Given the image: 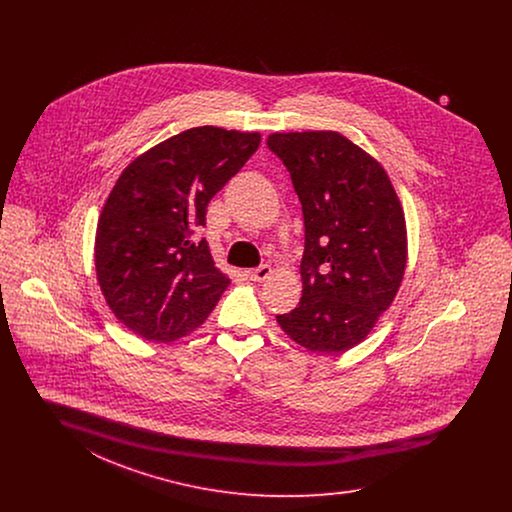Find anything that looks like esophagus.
Here are the masks:
<instances>
[{"label":"esophagus","instance_id":"34e87169","mask_svg":"<svg viewBox=\"0 0 512 512\" xmlns=\"http://www.w3.org/2000/svg\"><path fill=\"white\" fill-rule=\"evenodd\" d=\"M270 272H272L270 265H261V267L249 268L245 274H247V278H251L253 282H261V280H265V278L270 276Z\"/></svg>","mask_w":512,"mask_h":512}]
</instances>
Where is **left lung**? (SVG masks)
<instances>
[{"instance_id": "8db88e82", "label": "left lung", "mask_w": 512, "mask_h": 512, "mask_svg": "<svg viewBox=\"0 0 512 512\" xmlns=\"http://www.w3.org/2000/svg\"><path fill=\"white\" fill-rule=\"evenodd\" d=\"M305 220L299 305L276 315L318 353L361 343L388 309L407 265V228L386 171L338 132L270 134Z\"/></svg>"}]
</instances>
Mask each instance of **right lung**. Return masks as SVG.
<instances>
[{
  "label": "right lung",
  "mask_w": 512,
  "mask_h": 512,
  "mask_svg": "<svg viewBox=\"0 0 512 512\" xmlns=\"http://www.w3.org/2000/svg\"><path fill=\"white\" fill-rule=\"evenodd\" d=\"M259 144V132L197 126L122 171L99 217L96 270L107 305L140 338H182L219 303L230 280L192 234Z\"/></svg>",
  "instance_id": "1"
}]
</instances>
